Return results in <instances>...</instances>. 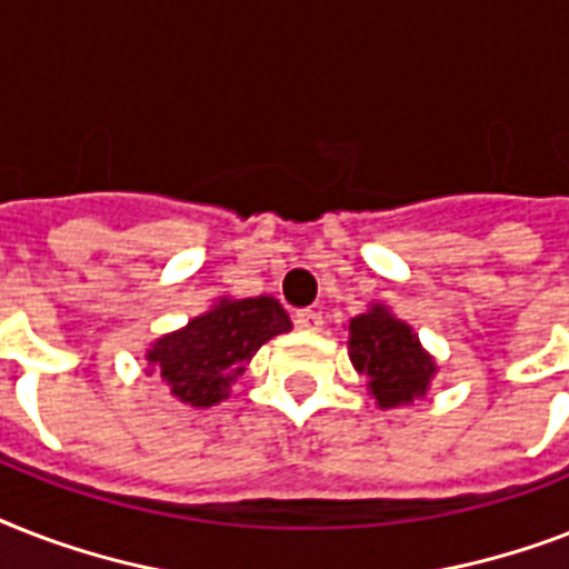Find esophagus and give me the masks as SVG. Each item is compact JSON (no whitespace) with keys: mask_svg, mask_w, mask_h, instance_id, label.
<instances>
[{"mask_svg":"<svg viewBox=\"0 0 569 569\" xmlns=\"http://www.w3.org/2000/svg\"><path fill=\"white\" fill-rule=\"evenodd\" d=\"M321 325H325V319H321L319 310H298L295 312V328L298 330H321Z\"/></svg>","mask_w":569,"mask_h":569,"instance_id":"34e87169","label":"esophagus"}]
</instances>
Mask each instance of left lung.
Wrapping results in <instances>:
<instances>
[{
    "label": "left lung",
    "instance_id": "8db88e82",
    "mask_svg": "<svg viewBox=\"0 0 569 569\" xmlns=\"http://www.w3.org/2000/svg\"><path fill=\"white\" fill-rule=\"evenodd\" d=\"M351 363L363 375L380 407H396L425 396L433 360L416 342L405 321L392 319L383 307L351 321Z\"/></svg>",
    "mask_w": 569,
    "mask_h": 569
}]
</instances>
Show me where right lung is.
<instances>
[{"mask_svg":"<svg viewBox=\"0 0 569 569\" xmlns=\"http://www.w3.org/2000/svg\"><path fill=\"white\" fill-rule=\"evenodd\" d=\"M292 321L274 298L221 301L189 328L168 333L147 351L156 375L180 401L191 407H212L248 363L253 351Z\"/></svg>","mask_w":569,"mask_h":569,"instance_id":"1","label":"right lung"}]
</instances>
